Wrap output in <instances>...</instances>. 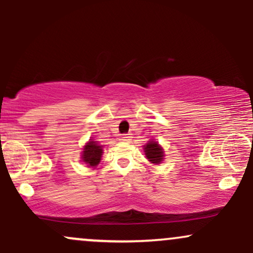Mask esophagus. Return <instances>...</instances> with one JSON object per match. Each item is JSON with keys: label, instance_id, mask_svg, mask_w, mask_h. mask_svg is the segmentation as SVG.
Returning <instances> with one entry per match:
<instances>
[{"label": "esophagus", "instance_id": "1", "mask_svg": "<svg viewBox=\"0 0 253 253\" xmlns=\"http://www.w3.org/2000/svg\"><path fill=\"white\" fill-rule=\"evenodd\" d=\"M129 138H130L129 134H124V135H123V140L128 141V140H129Z\"/></svg>", "mask_w": 253, "mask_h": 253}]
</instances>
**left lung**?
<instances>
[{
    "instance_id": "1",
    "label": "left lung",
    "mask_w": 253,
    "mask_h": 253,
    "mask_svg": "<svg viewBox=\"0 0 253 253\" xmlns=\"http://www.w3.org/2000/svg\"><path fill=\"white\" fill-rule=\"evenodd\" d=\"M145 155H146L147 159L153 164H159L162 161H163L164 157V152L162 150V147L159 146L158 143L156 141L151 140L150 143H147L145 145Z\"/></svg>"
}]
</instances>
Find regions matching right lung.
<instances>
[{"mask_svg":"<svg viewBox=\"0 0 253 253\" xmlns=\"http://www.w3.org/2000/svg\"><path fill=\"white\" fill-rule=\"evenodd\" d=\"M101 156H102V146L96 141L91 140L84 146L82 158L83 162L88 164V167H96L100 163Z\"/></svg>","mask_w":253,"mask_h":253,"instance_id":"right-lung-1","label":"right lung"}]
</instances>
